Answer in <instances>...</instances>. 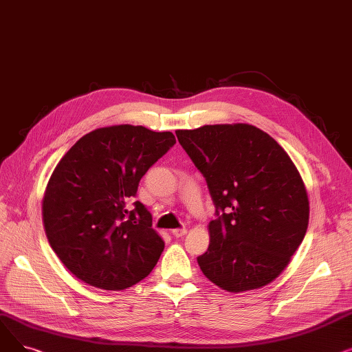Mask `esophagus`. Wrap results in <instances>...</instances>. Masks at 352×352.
<instances>
[{"label":"esophagus","mask_w":352,"mask_h":352,"mask_svg":"<svg viewBox=\"0 0 352 352\" xmlns=\"http://www.w3.org/2000/svg\"><path fill=\"white\" fill-rule=\"evenodd\" d=\"M187 234V230L186 228H178V230H174L173 231V235L175 236V238H181V236H184Z\"/></svg>","instance_id":"1"}]
</instances>
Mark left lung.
<instances>
[{"label":"left lung","mask_w":352,"mask_h":352,"mask_svg":"<svg viewBox=\"0 0 352 352\" xmlns=\"http://www.w3.org/2000/svg\"><path fill=\"white\" fill-rule=\"evenodd\" d=\"M179 144L206 177L218 218L197 258L221 289L244 292L274 281L305 236V184L284 148L250 124L177 129Z\"/></svg>","instance_id":"left-lung-1"}]
</instances>
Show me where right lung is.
Masks as SVG:
<instances>
[{"label":"right lung","mask_w":352,"mask_h":352,"mask_svg":"<svg viewBox=\"0 0 352 352\" xmlns=\"http://www.w3.org/2000/svg\"><path fill=\"white\" fill-rule=\"evenodd\" d=\"M175 144L170 131L111 125L81 137L52 171L43 198L48 243L85 284L122 291L153 271L164 241L135 197L142 175Z\"/></svg>","instance_id":"obj_1"}]
</instances>
